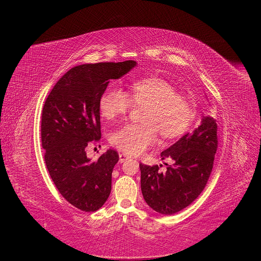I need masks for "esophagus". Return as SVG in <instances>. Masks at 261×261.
<instances>
[{
    "mask_svg": "<svg viewBox=\"0 0 261 261\" xmlns=\"http://www.w3.org/2000/svg\"><path fill=\"white\" fill-rule=\"evenodd\" d=\"M118 156H120V159H118V161H120L121 163H122V162H124V161H126V160H127L128 158H129L127 154L124 153V152H122V153L118 154Z\"/></svg>",
    "mask_w": 261,
    "mask_h": 261,
    "instance_id": "esophagus-1",
    "label": "esophagus"
}]
</instances>
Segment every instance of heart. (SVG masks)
<instances>
[{
	"label": "heart",
	"mask_w": 261,
	"mask_h": 261,
	"mask_svg": "<svg viewBox=\"0 0 261 261\" xmlns=\"http://www.w3.org/2000/svg\"><path fill=\"white\" fill-rule=\"evenodd\" d=\"M132 106L145 107L143 124H126L114 130L111 144L126 154L138 155L153 146L158 133L172 139L183 133L193 117V106L171 83L150 77L133 82L124 92L116 87L108 88L100 99V111L107 120L126 115Z\"/></svg>",
	"instance_id": "1"
}]
</instances>
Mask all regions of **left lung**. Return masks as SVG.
Returning <instances> with one entry per match:
<instances>
[{"label":"left lung","instance_id":"1","mask_svg":"<svg viewBox=\"0 0 261 261\" xmlns=\"http://www.w3.org/2000/svg\"><path fill=\"white\" fill-rule=\"evenodd\" d=\"M217 121L202 116L200 125L186 133L161 152L167 171L140 163L141 193L148 206L161 215H173L188 207L206 187L218 148ZM161 167V165H160Z\"/></svg>","mask_w":261,"mask_h":261}]
</instances>
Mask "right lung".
<instances>
[{
  "label": "right lung",
  "instance_id": "right-lung-1",
  "mask_svg": "<svg viewBox=\"0 0 261 261\" xmlns=\"http://www.w3.org/2000/svg\"><path fill=\"white\" fill-rule=\"evenodd\" d=\"M135 61L83 64L55 84L41 115V141L46 169L60 194L74 207L97 211L111 193L118 153L107 150L97 161L85 149L101 138L100 99L111 80L136 66Z\"/></svg>",
  "mask_w": 261,
  "mask_h": 261
}]
</instances>
